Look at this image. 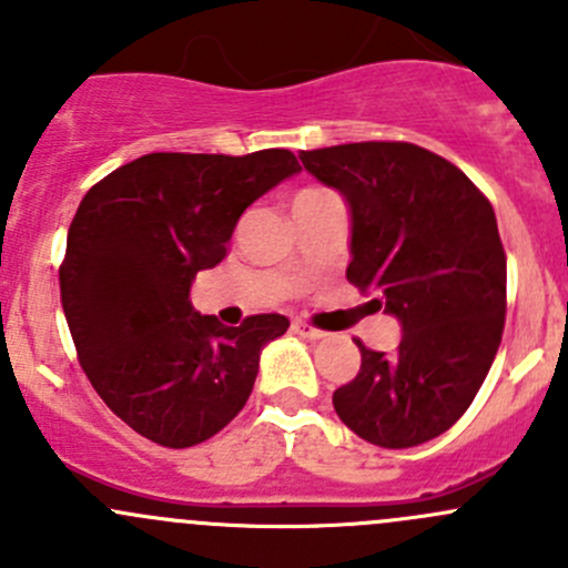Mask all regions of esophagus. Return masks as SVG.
<instances>
[{
  "instance_id": "esophagus-1",
  "label": "esophagus",
  "mask_w": 568,
  "mask_h": 568,
  "mask_svg": "<svg viewBox=\"0 0 568 568\" xmlns=\"http://www.w3.org/2000/svg\"><path fill=\"white\" fill-rule=\"evenodd\" d=\"M294 332L296 335L307 337V341H321V337H326L324 329H316V326L307 324V321H294Z\"/></svg>"
}]
</instances>
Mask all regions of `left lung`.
Here are the masks:
<instances>
[{
    "label": "left lung",
    "mask_w": 568,
    "mask_h": 568,
    "mask_svg": "<svg viewBox=\"0 0 568 568\" xmlns=\"http://www.w3.org/2000/svg\"><path fill=\"white\" fill-rule=\"evenodd\" d=\"M352 214L348 283L398 318V348H365L337 417L365 443L415 448L448 432L484 385L506 321V252L491 203L456 164L412 142L302 151Z\"/></svg>",
    "instance_id": "obj_1"
}]
</instances>
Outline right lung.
Returning <instances> with one entry per match:
<instances>
[{"mask_svg":"<svg viewBox=\"0 0 568 568\" xmlns=\"http://www.w3.org/2000/svg\"><path fill=\"white\" fill-rule=\"evenodd\" d=\"M285 148L148 153L79 203L60 266V296L79 363L104 404L164 448H192L247 404L280 313L225 326L189 300L197 272L227 255L239 216L300 173Z\"/></svg>","mask_w":568,"mask_h":568,"instance_id":"right-lung-1","label":"right lung"}]
</instances>
